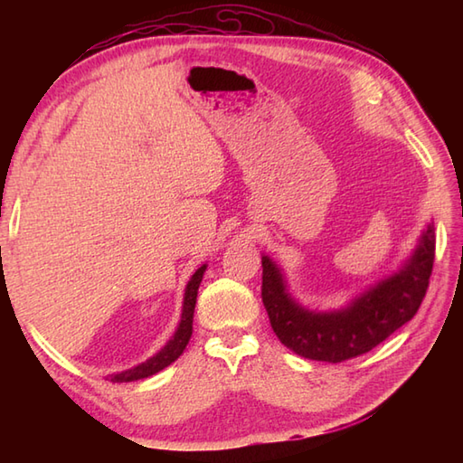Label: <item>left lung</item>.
I'll use <instances>...</instances> for the list:
<instances>
[{"mask_svg":"<svg viewBox=\"0 0 463 463\" xmlns=\"http://www.w3.org/2000/svg\"><path fill=\"white\" fill-rule=\"evenodd\" d=\"M434 257L436 234L430 222L398 272L362 292L346 308L314 312L290 297L280 269L264 254L262 302L270 326L284 346L302 358L332 364L356 358L414 318L426 297Z\"/></svg>","mask_w":463,"mask_h":463,"instance_id":"8db88e82","label":"left lung"}]
</instances>
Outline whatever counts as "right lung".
Wrapping results in <instances>:
<instances>
[{"mask_svg": "<svg viewBox=\"0 0 463 463\" xmlns=\"http://www.w3.org/2000/svg\"><path fill=\"white\" fill-rule=\"evenodd\" d=\"M206 270V264H203L201 269H196V272L191 277L189 284L184 288V298H183V312H181V322L176 326L173 338L165 344V346L155 354L153 358H149L146 362L139 364L131 370L125 372H117V373H109L107 380L111 382H135V380H143L149 378L153 373L161 372L163 368L169 366L176 358L181 356L183 350L186 348V344L191 340L193 334V317H194V304H196V292H199L203 274Z\"/></svg>", "mask_w": 463, "mask_h": 463, "instance_id": "1", "label": "right lung"}]
</instances>
